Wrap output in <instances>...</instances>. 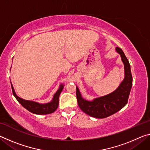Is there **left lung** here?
<instances>
[{
	"instance_id": "left-lung-1",
	"label": "left lung",
	"mask_w": 150,
	"mask_h": 150,
	"mask_svg": "<svg viewBox=\"0 0 150 150\" xmlns=\"http://www.w3.org/2000/svg\"><path fill=\"white\" fill-rule=\"evenodd\" d=\"M116 51L120 55L124 65L125 76L122 82L114 92L95 98L92 101H88L82 97L79 88L76 87V96L79 106L85 113L92 117L96 118L108 117L121 110L128 103L132 85L130 65L121 48L116 47Z\"/></svg>"
}]
</instances>
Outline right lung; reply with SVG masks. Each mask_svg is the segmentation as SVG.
Returning a JSON list of instances; mask_svg holds the SVG:
<instances>
[{
	"mask_svg": "<svg viewBox=\"0 0 150 150\" xmlns=\"http://www.w3.org/2000/svg\"><path fill=\"white\" fill-rule=\"evenodd\" d=\"M11 87L12 93H13L15 98H16L17 100L25 108L27 109L28 110H29L30 112H31L34 114H36V115H48V114L54 112L57 110L58 105H59V97L60 93H62L64 85H60L59 88H58V90L57 91V92L55 93L52 100L51 101L50 103H48L46 104H40L38 103L34 102V101H30L22 99V98H20L19 96H18L16 95L12 83Z\"/></svg>",
	"mask_w": 150,
	"mask_h": 150,
	"instance_id": "obj_1",
	"label": "right lung"
}]
</instances>
